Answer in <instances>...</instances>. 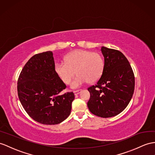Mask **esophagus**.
<instances>
[{
  "label": "esophagus",
  "mask_w": 155,
  "mask_h": 155,
  "mask_svg": "<svg viewBox=\"0 0 155 155\" xmlns=\"http://www.w3.org/2000/svg\"><path fill=\"white\" fill-rule=\"evenodd\" d=\"M81 89H79V90H76V91H74V94L75 95H78V94H80V92L81 91Z\"/></svg>",
  "instance_id": "obj_1"
}]
</instances>
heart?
I'll use <instances>...</instances> for the list:
<instances>
[{
    "mask_svg": "<svg viewBox=\"0 0 155 155\" xmlns=\"http://www.w3.org/2000/svg\"><path fill=\"white\" fill-rule=\"evenodd\" d=\"M104 62L99 52L76 50L67 54L65 62L54 64V71L65 84H69L76 72L78 74L71 84V87H80L86 83L99 80L103 73Z\"/></svg>",
    "mask_w": 155,
    "mask_h": 155,
    "instance_id": "b5f03b06",
    "label": "heart"
}]
</instances>
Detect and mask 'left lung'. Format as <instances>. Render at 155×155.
I'll return each mask as SVG.
<instances>
[{
    "instance_id": "left-lung-1",
    "label": "left lung",
    "mask_w": 155,
    "mask_h": 155,
    "mask_svg": "<svg viewBox=\"0 0 155 155\" xmlns=\"http://www.w3.org/2000/svg\"><path fill=\"white\" fill-rule=\"evenodd\" d=\"M104 67L95 85L87 89V107L92 114L110 118L121 113L130 102L134 92L135 77L130 64L121 52L101 47Z\"/></svg>"
}]
</instances>
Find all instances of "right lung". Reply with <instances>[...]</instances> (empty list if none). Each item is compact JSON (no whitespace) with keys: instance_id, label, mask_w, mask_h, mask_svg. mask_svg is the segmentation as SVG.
Instances as JSON below:
<instances>
[{"instance_id":"right-lung-1","label":"right lung","mask_w":155,"mask_h":155,"mask_svg":"<svg viewBox=\"0 0 155 155\" xmlns=\"http://www.w3.org/2000/svg\"><path fill=\"white\" fill-rule=\"evenodd\" d=\"M66 87L54 71L51 51L32 56L18 80V94L22 107L35 121L46 125L61 123L70 114L74 93L58 95Z\"/></svg>"}]
</instances>
